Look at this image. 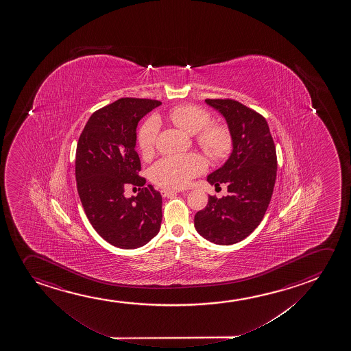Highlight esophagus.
Instances as JSON below:
<instances>
[{
  "instance_id": "34e87169",
  "label": "esophagus",
  "mask_w": 351,
  "mask_h": 351,
  "mask_svg": "<svg viewBox=\"0 0 351 351\" xmlns=\"http://www.w3.org/2000/svg\"><path fill=\"white\" fill-rule=\"evenodd\" d=\"M179 191H174V190H169V189H162L161 190V195L164 197H172L177 195Z\"/></svg>"
}]
</instances>
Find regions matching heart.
Returning <instances> with one entry per match:
<instances>
[{
  "mask_svg": "<svg viewBox=\"0 0 351 351\" xmlns=\"http://www.w3.org/2000/svg\"><path fill=\"white\" fill-rule=\"evenodd\" d=\"M167 118L187 135L196 136L197 145L211 159H223L230 153L233 145L230 131L222 124H209L210 114L206 110L190 104L179 105L169 110ZM159 128V121L155 117L149 118L141 126L137 143L145 156L154 152ZM206 161L199 155L166 156L152 167L150 178L160 186L177 190L186 187L193 178L206 171Z\"/></svg>",
  "mask_w": 351,
  "mask_h": 351,
  "instance_id": "b5f03b06",
  "label": "heart"
}]
</instances>
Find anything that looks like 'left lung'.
<instances>
[{"label":"left lung","instance_id":"left-lung-1","mask_svg":"<svg viewBox=\"0 0 351 351\" xmlns=\"http://www.w3.org/2000/svg\"><path fill=\"white\" fill-rule=\"evenodd\" d=\"M225 118L232 135V153L206 182L227 185L228 196H209L195 215V228L216 245H233L247 238L265 215L277 172V156L265 118L230 99H206Z\"/></svg>","mask_w":351,"mask_h":351}]
</instances>
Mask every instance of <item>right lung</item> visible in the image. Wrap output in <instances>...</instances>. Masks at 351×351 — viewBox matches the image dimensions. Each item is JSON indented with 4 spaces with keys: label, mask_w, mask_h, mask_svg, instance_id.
<instances>
[{
    "label": "right lung",
    "mask_w": 351,
    "mask_h": 351,
    "mask_svg": "<svg viewBox=\"0 0 351 351\" xmlns=\"http://www.w3.org/2000/svg\"><path fill=\"white\" fill-rule=\"evenodd\" d=\"M161 104L118 99L89 117L77 142L76 185L84 213L97 233L118 248L142 247L161 227L162 197L152 185L145 186L135 150L137 124ZM128 186L143 189L126 199Z\"/></svg>",
    "instance_id": "add662e5"
}]
</instances>
